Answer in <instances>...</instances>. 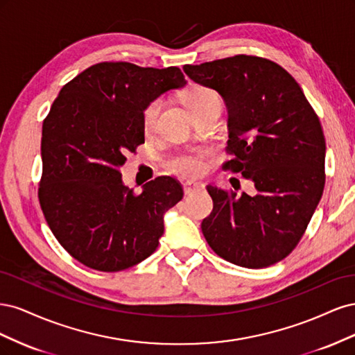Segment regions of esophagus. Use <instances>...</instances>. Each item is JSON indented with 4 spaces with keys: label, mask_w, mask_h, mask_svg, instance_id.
Wrapping results in <instances>:
<instances>
[{
    "label": "esophagus",
    "mask_w": 355,
    "mask_h": 355,
    "mask_svg": "<svg viewBox=\"0 0 355 355\" xmlns=\"http://www.w3.org/2000/svg\"><path fill=\"white\" fill-rule=\"evenodd\" d=\"M204 185L200 184V182H185L184 184V192L188 196V194H192V192H196L198 189H202Z\"/></svg>",
    "instance_id": "34e87169"
}]
</instances>
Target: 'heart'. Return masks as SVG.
Segmentation results:
<instances>
[{
    "label": "heart",
    "mask_w": 355,
    "mask_h": 355,
    "mask_svg": "<svg viewBox=\"0 0 355 355\" xmlns=\"http://www.w3.org/2000/svg\"><path fill=\"white\" fill-rule=\"evenodd\" d=\"M184 101L191 114L210 108V106L222 105L219 94L216 92L206 87V85H200V84L191 85L188 92L185 93ZM161 106H163V101L161 99H154L145 106L144 114H142V124H144L145 132H151L154 128L158 114L161 111ZM166 167L175 175L184 176V178H196L202 173L204 163L200 154L185 153V154H178V155L170 157L166 161Z\"/></svg>",
    "instance_id": "obj_1"
}]
</instances>
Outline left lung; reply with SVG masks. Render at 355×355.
<instances>
[{
    "instance_id": "obj_1",
    "label": "left lung",
    "mask_w": 355,
    "mask_h": 355,
    "mask_svg": "<svg viewBox=\"0 0 355 355\" xmlns=\"http://www.w3.org/2000/svg\"><path fill=\"white\" fill-rule=\"evenodd\" d=\"M184 71L227 103L231 159L223 167L254 185L253 196L207 187L213 211L201 223L204 237L235 265L280 262L323 196L326 141L318 116L292 75L268 59L239 55Z\"/></svg>"
}]
</instances>
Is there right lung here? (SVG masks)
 Returning a JSON list of instances; mask_svg holds the SVG:
<instances>
[{
  "mask_svg": "<svg viewBox=\"0 0 355 355\" xmlns=\"http://www.w3.org/2000/svg\"><path fill=\"white\" fill-rule=\"evenodd\" d=\"M185 85L176 67L102 62L63 85L53 102L42 123L38 198L53 235L83 265L123 271L158 247L164 214L184 191L159 176L135 194L120 167L145 142V106Z\"/></svg>",
  "mask_w": 355,
  "mask_h": 355,
  "instance_id": "1",
  "label": "right lung"
}]
</instances>
